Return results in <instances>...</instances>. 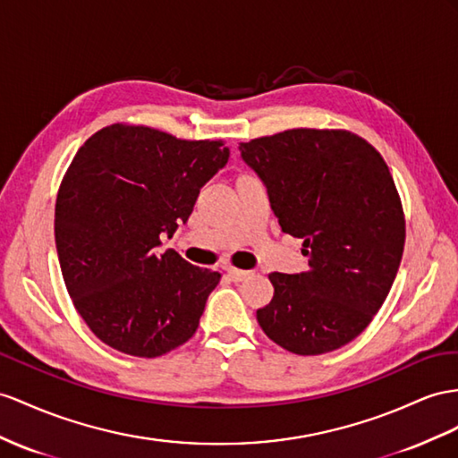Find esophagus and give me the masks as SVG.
Segmentation results:
<instances>
[{"label":"esophagus","instance_id":"34e87169","mask_svg":"<svg viewBox=\"0 0 458 458\" xmlns=\"http://www.w3.org/2000/svg\"><path fill=\"white\" fill-rule=\"evenodd\" d=\"M228 276L233 280V283H242V280L250 278V276H251V273H250V271H242V268L228 267Z\"/></svg>","mask_w":458,"mask_h":458}]
</instances>
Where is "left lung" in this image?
Wrapping results in <instances>:
<instances>
[{"instance_id":"8db88e82","label":"left lung","mask_w":458,"mask_h":458,"mask_svg":"<svg viewBox=\"0 0 458 458\" xmlns=\"http://www.w3.org/2000/svg\"><path fill=\"white\" fill-rule=\"evenodd\" d=\"M267 185L283 232L303 240L310 271L271 273L275 296L257 310L265 335L318 356L366 329L394 283L406 225L383 157L344 129H288L242 143Z\"/></svg>"}]
</instances>
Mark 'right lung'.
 Wrapping results in <instances>:
<instances>
[{
	"label": "right lung",
	"mask_w": 458,
	"mask_h": 458,
	"mask_svg": "<svg viewBox=\"0 0 458 458\" xmlns=\"http://www.w3.org/2000/svg\"><path fill=\"white\" fill-rule=\"evenodd\" d=\"M228 157L222 140L127 123L77 150L55 199V248L73 306L104 344L157 358L195 335L220 275L155 248Z\"/></svg>",
	"instance_id": "obj_1"
}]
</instances>
